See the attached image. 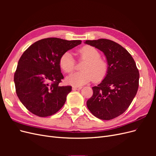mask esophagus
Masks as SVG:
<instances>
[{
	"instance_id": "esophagus-1",
	"label": "esophagus",
	"mask_w": 156,
	"mask_h": 156,
	"mask_svg": "<svg viewBox=\"0 0 156 156\" xmlns=\"http://www.w3.org/2000/svg\"><path fill=\"white\" fill-rule=\"evenodd\" d=\"M73 90H81L82 88L81 87H72Z\"/></svg>"
}]
</instances>
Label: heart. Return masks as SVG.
<instances>
[{"mask_svg": "<svg viewBox=\"0 0 156 156\" xmlns=\"http://www.w3.org/2000/svg\"><path fill=\"white\" fill-rule=\"evenodd\" d=\"M79 58L84 62L81 66V72L74 73L66 78L68 83L73 86L84 85L94 79L99 81L105 76L108 71L107 61L100 57V53L95 48L87 45L77 51ZM59 64L64 72L70 73L75 69V60L69 51L61 55Z\"/></svg>", "mask_w": 156, "mask_h": 156, "instance_id": "heart-1", "label": "heart"}]
</instances>
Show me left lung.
Segmentation results:
<instances>
[{
	"label": "left lung",
	"mask_w": 156,
	"mask_h": 156,
	"mask_svg": "<svg viewBox=\"0 0 156 156\" xmlns=\"http://www.w3.org/2000/svg\"><path fill=\"white\" fill-rule=\"evenodd\" d=\"M85 44L101 51L105 55L108 71L102 82L93 87V95L87 101L92 114L108 120L127 109L139 88V73L134 59L120 44L110 40H86Z\"/></svg>",
	"instance_id": "obj_1"
}]
</instances>
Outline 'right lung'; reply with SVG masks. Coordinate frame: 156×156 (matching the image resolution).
<instances>
[{
	"mask_svg": "<svg viewBox=\"0 0 156 156\" xmlns=\"http://www.w3.org/2000/svg\"><path fill=\"white\" fill-rule=\"evenodd\" d=\"M81 44V40L48 37L37 41L23 53L13 79L19 99L32 114L51 116L64 105L72 87L60 86L64 76L59 60L65 52Z\"/></svg>",
	"mask_w": 156,
	"mask_h": 156,
	"instance_id": "obj_1",
	"label": "right lung"
}]
</instances>
